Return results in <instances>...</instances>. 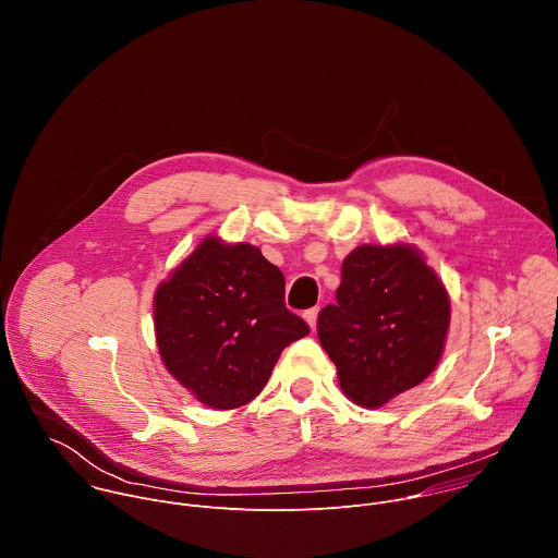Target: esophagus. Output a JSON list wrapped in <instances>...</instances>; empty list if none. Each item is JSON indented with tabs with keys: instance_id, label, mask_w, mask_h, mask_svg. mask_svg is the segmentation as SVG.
Returning <instances> with one entry per match:
<instances>
[{
	"instance_id": "obj_1",
	"label": "esophagus",
	"mask_w": 558,
	"mask_h": 558,
	"mask_svg": "<svg viewBox=\"0 0 558 558\" xmlns=\"http://www.w3.org/2000/svg\"><path fill=\"white\" fill-rule=\"evenodd\" d=\"M317 313H320V308H317V306H313V308H306V311H304V320H306V325H308L311 329H315Z\"/></svg>"
}]
</instances>
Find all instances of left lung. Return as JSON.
Returning a JSON list of instances; mask_svg holds the SVG:
<instances>
[{
	"label": "left lung",
	"instance_id": "1",
	"mask_svg": "<svg viewBox=\"0 0 558 558\" xmlns=\"http://www.w3.org/2000/svg\"><path fill=\"white\" fill-rule=\"evenodd\" d=\"M336 300L317 315V338L349 400L364 409L384 407L435 371L450 300L415 247L353 250L342 263Z\"/></svg>",
	"mask_w": 558,
	"mask_h": 558
}]
</instances>
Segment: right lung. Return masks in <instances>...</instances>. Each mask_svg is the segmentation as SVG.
<instances>
[{
  "mask_svg": "<svg viewBox=\"0 0 558 558\" xmlns=\"http://www.w3.org/2000/svg\"><path fill=\"white\" fill-rule=\"evenodd\" d=\"M154 331L166 368L198 402L229 411L254 400L308 327L284 306V276L258 247L207 235L158 284Z\"/></svg>",
  "mask_w": 558,
  "mask_h": 558,
  "instance_id": "right-lung-1",
  "label": "right lung"
}]
</instances>
